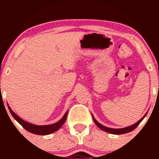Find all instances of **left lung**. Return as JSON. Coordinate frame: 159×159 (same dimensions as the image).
<instances>
[{
    "label": "left lung",
    "instance_id": "8db88e82",
    "mask_svg": "<svg viewBox=\"0 0 159 159\" xmlns=\"http://www.w3.org/2000/svg\"><path fill=\"white\" fill-rule=\"evenodd\" d=\"M143 117L142 118L141 120H140L138 123H134V125H131V126L123 128V129H110V128L104 126V125H101L100 123H98L96 120H94V122H95V123L96 124V125L99 128V129H101L102 130L105 131V132H107L108 133H111V134H125V133L132 132V131L134 130V129H136L137 126L139 125L140 122L143 120Z\"/></svg>",
    "mask_w": 159,
    "mask_h": 159
}]
</instances>
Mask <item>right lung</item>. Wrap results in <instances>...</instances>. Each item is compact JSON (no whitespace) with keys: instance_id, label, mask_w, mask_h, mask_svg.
<instances>
[{"instance_id":"1","label":"right lung","mask_w":159,"mask_h":159,"mask_svg":"<svg viewBox=\"0 0 159 159\" xmlns=\"http://www.w3.org/2000/svg\"><path fill=\"white\" fill-rule=\"evenodd\" d=\"M10 112L12 114V116H13L15 119L17 120L19 123L21 124L22 126L26 129L27 131L28 132L33 133V134H40V135H46V134H52V133L56 132L57 131L58 129H61L62 125L64 124L66 122V120L67 117V114H68V112H66L64 116H63V118L58 121L57 123L52 124V125H34V124L29 123L25 122V120H21V118L19 117V116L16 115L15 113L13 112L12 110L10 109Z\"/></svg>"}]
</instances>
